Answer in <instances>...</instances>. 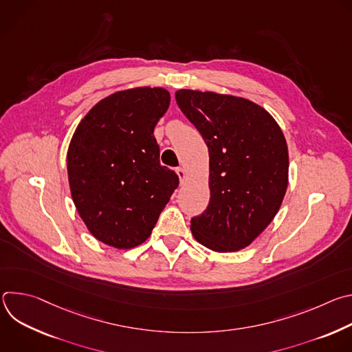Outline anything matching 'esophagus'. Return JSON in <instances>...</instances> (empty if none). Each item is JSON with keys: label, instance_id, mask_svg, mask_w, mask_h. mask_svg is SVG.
<instances>
[{"label": "esophagus", "instance_id": "34e87169", "mask_svg": "<svg viewBox=\"0 0 352 352\" xmlns=\"http://www.w3.org/2000/svg\"><path fill=\"white\" fill-rule=\"evenodd\" d=\"M177 175H178L179 181H184L185 177H186V173H185V170H184L182 167H178V168H177Z\"/></svg>", "mask_w": 352, "mask_h": 352}]
</instances>
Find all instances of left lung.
I'll return each instance as SVG.
<instances>
[{"label":"left lung","mask_w":352,"mask_h":352,"mask_svg":"<svg viewBox=\"0 0 352 352\" xmlns=\"http://www.w3.org/2000/svg\"><path fill=\"white\" fill-rule=\"evenodd\" d=\"M177 104L209 148L208 209L190 220L195 239L236 252L277 214L288 185V147L276 120L248 98L181 89Z\"/></svg>","instance_id":"1"}]
</instances>
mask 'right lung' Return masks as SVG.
Instances as JSON below:
<instances>
[{
  "instance_id": "right-lung-1",
  "label": "right lung",
  "mask_w": 352,
  "mask_h": 352,
  "mask_svg": "<svg viewBox=\"0 0 352 352\" xmlns=\"http://www.w3.org/2000/svg\"><path fill=\"white\" fill-rule=\"evenodd\" d=\"M163 87L110 94L79 122L67 155L71 195L90 234L117 249H131L152 234L178 186L160 164L153 135L170 106Z\"/></svg>"
}]
</instances>
